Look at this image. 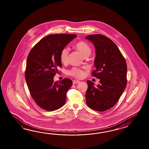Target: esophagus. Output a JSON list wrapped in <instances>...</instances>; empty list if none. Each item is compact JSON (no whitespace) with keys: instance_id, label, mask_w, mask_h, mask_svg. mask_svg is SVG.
I'll return each mask as SVG.
<instances>
[{"instance_id":"34e87169","label":"esophagus","mask_w":149,"mask_h":149,"mask_svg":"<svg viewBox=\"0 0 149 149\" xmlns=\"http://www.w3.org/2000/svg\"><path fill=\"white\" fill-rule=\"evenodd\" d=\"M72 82H73V85H75L76 84H78V83L80 82V81L77 80H73V81H72Z\"/></svg>"}]
</instances>
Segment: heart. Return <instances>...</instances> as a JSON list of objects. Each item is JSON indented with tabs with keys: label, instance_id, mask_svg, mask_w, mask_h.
Listing matches in <instances>:
<instances>
[{
	"label": "heart",
	"instance_id": "b5f03b06",
	"mask_svg": "<svg viewBox=\"0 0 149 149\" xmlns=\"http://www.w3.org/2000/svg\"><path fill=\"white\" fill-rule=\"evenodd\" d=\"M74 47L83 56V57H88L92 53V48L85 41H79L76 42L74 45ZM68 55H69V50L68 48H64L61 51L60 54L61 62L62 63H67L68 61ZM68 73L70 76L76 77L77 78H82L85 73L81 69L73 67L71 69L69 70Z\"/></svg>",
	"mask_w": 149,
	"mask_h": 149
}]
</instances>
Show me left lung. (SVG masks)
<instances>
[{
	"label": "left lung",
	"mask_w": 149,
	"mask_h": 149,
	"mask_svg": "<svg viewBox=\"0 0 149 149\" xmlns=\"http://www.w3.org/2000/svg\"><path fill=\"white\" fill-rule=\"evenodd\" d=\"M86 38L92 41L96 49V69L92 71V76L100 79L96 87L94 82L87 81L86 104L95 111H106L117 103L126 87V62L110 38L100 34L87 36Z\"/></svg>",
	"instance_id": "1"
}]
</instances>
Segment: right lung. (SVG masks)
<instances>
[{
    "label": "right lung",
    "mask_w": 149,
    "mask_h": 149,
    "mask_svg": "<svg viewBox=\"0 0 149 149\" xmlns=\"http://www.w3.org/2000/svg\"><path fill=\"white\" fill-rule=\"evenodd\" d=\"M77 35L53 34L41 39L29 53L25 78L32 98L39 107L46 111L57 110L66 102V94L72 81L65 78L54 82L53 77L62 67L61 50Z\"/></svg>",
    "instance_id": "1"
}]
</instances>
